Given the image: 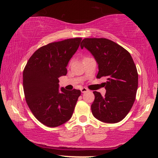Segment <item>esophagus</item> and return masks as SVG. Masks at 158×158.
<instances>
[{
	"instance_id": "1",
	"label": "esophagus",
	"mask_w": 158,
	"mask_h": 158,
	"mask_svg": "<svg viewBox=\"0 0 158 158\" xmlns=\"http://www.w3.org/2000/svg\"><path fill=\"white\" fill-rule=\"evenodd\" d=\"M89 91L88 89H87L86 88H85V87H83V88L81 89V93H85V92H86V91Z\"/></svg>"
}]
</instances>
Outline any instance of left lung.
I'll list each match as a JSON object with an SVG mask.
<instances>
[{
	"mask_svg": "<svg viewBox=\"0 0 158 158\" xmlns=\"http://www.w3.org/2000/svg\"><path fill=\"white\" fill-rule=\"evenodd\" d=\"M94 56L98 66L96 78L106 77L105 96L94 91L93 116L108 123L121 121L135 99L138 74L131 54L123 47L106 38H85L81 43Z\"/></svg>",
	"mask_w": 158,
	"mask_h": 158,
	"instance_id": "8db88e82",
	"label": "left lung"
}]
</instances>
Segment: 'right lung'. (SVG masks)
Segmentation results:
<instances>
[{
  "label": "right lung",
  "instance_id": "add662e5",
  "mask_svg": "<svg viewBox=\"0 0 158 158\" xmlns=\"http://www.w3.org/2000/svg\"><path fill=\"white\" fill-rule=\"evenodd\" d=\"M81 38L67 39L42 46L33 53L23 71V90L35 117L51 128L71 118L81 91L59 88L58 78L78 49Z\"/></svg>",
  "mask_w": 158,
  "mask_h": 158
}]
</instances>
